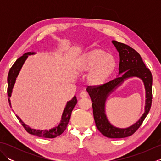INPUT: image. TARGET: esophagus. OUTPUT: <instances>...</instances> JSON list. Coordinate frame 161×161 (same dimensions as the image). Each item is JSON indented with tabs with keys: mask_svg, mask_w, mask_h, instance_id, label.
<instances>
[{
	"mask_svg": "<svg viewBox=\"0 0 161 161\" xmlns=\"http://www.w3.org/2000/svg\"><path fill=\"white\" fill-rule=\"evenodd\" d=\"M80 97L81 98H86L88 97V93L85 91H81L80 93Z\"/></svg>",
	"mask_w": 161,
	"mask_h": 161,
	"instance_id": "1",
	"label": "esophagus"
}]
</instances>
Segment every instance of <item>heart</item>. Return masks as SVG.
<instances>
[{
	"mask_svg": "<svg viewBox=\"0 0 161 161\" xmlns=\"http://www.w3.org/2000/svg\"><path fill=\"white\" fill-rule=\"evenodd\" d=\"M116 68L114 56L102 50H93L81 54L73 64L75 73L82 74L89 71L88 82L93 86H99L107 82Z\"/></svg>",
	"mask_w": 161,
	"mask_h": 161,
	"instance_id": "heart-1",
	"label": "heart"
}]
</instances>
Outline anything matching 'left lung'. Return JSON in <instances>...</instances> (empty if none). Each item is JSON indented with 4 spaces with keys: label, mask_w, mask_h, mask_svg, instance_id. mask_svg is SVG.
Returning <instances> with one entry per match:
<instances>
[{
    "label": "left lung",
    "mask_w": 161,
    "mask_h": 161,
    "mask_svg": "<svg viewBox=\"0 0 161 161\" xmlns=\"http://www.w3.org/2000/svg\"><path fill=\"white\" fill-rule=\"evenodd\" d=\"M119 54V77L102 86H88L93 111V117L97 129L102 135L110 138H122L133 135L141 126L151 108L152 102V75L143 62L139 53L125 43L112 41ZM141 78L145 85L146 100L144 114L135 124L127 128L121 129L113 126L105 114V103L108 95L126 78Z\"/></svg>",
    "instance_id": "obj_1"
}]
</instances>
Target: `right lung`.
<instances>
[{
	"mask_svg": "<svg viewBox=\"0 0 161 161\" xmlns=\"http://www.w3.org/2000/svg\"><path fill=\"white\" fill-rule=\"evenodd\" d=\"M35 53L34 52H28L26 53L23 54V56L19 57L18 59H17L15 63L13 64L12 68H10L8 73V101L9 103V106L11 107V102H10L9 98L11 97L12 93V89L13 87L14 86L16 79L18 76L19 72L21 69L23 65L25 62L27 58H28V55H31V54H35ZM77 98L75 96L73 97L71 100L68 101L66 104V107H65L62 116H61V122L58 126L56 127L53 128L49 130H36L34 129H31L29 126L25 125L24 123L21 119H20L19 116L16 115V118H18L19 122L21 123V125L30 134L35 135L38 136V137H42V138H56L57 136H60L61 133H62L65 130H66L67 125L69 122L70 115L72 111L73 110L75 106L77 104Z\"/></svg>",
	"mask_w": 161,
	"mask_h": 161,
	"instance_id": "right-lung-1",
	"label": "right lung"
}]
</instances>
